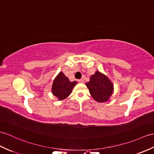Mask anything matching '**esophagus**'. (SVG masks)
Listing matches in <instances>:
<instances>
[{"label":"esophagus","mask_w":154,"mask_h":154,"mask_svg":"<svg viewBox=\"0 0 154 154\" xmlns=\"http://www.w3.org/2000/svg\"><path fill=\"white\" fill-rule=\"evenodd\" d=\"M78 82H79V83H84L85 81H84V79H81L78 80Z\"/></svg>","instance_id":"esophagus-1"}]
</instances>
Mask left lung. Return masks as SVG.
<instances>
[{
	"label": "left lung",
	"instance_id": "1",
	"mask_svg": "<svg viewBox=\"0 0 154 154\" xmlns=\"http://www.w3.org/2000/svg\"><path fill=\"white\" fill-rule=\"evenodd\" d=\"M88 91L94 100L98 102L109 100L113 92L112 82L106 75L96 71L91 77L90 81L86 83Z\"/></svg>",
	"mask_w": 154,
	"mask_h": 154
}]
</instances>
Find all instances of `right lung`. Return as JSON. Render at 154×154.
Listing matches in <instances>:
<instances>
[{
  "label": "right lung",
  "mask_w": 154,
  "mask_h": 154,
  "mask_svg": "<svg viewBox=\"0 0 154 154\" xmlns=\"http://www.w3.org/2000/svg\"><path fill=\"white\" fill-rule=\"evenodd\" d=\"M76 85L75 81L71 82L62 71H60L54 79L52 93L58 99V100H63L70 95Z\"/></svg>",
  "instance_id": "obj_1"
}]
</instances>
